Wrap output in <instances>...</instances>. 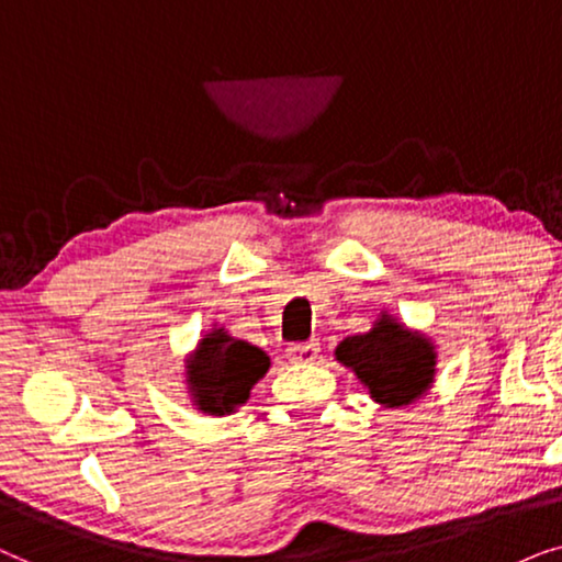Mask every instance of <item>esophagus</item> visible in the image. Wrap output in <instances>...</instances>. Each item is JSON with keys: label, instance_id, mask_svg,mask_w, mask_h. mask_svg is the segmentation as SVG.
Here are the masks:
<instances>
[{"label": "esophagus", "instance_id": "34e87169", "mask_svg": "<svg viewBox=\"0 0 562 562\" xmlns=\"http://www.w3.org/2000/svg\"><path fill=\"white\" fill-rule=\"evenodd\" d=\"M318 351H321V344H318V341L290 344V347H288V357H290V362L308 364V362H316V359H318Z\"/></svg>", "mask_w": 562, "mask_h": 562}]
</instances>
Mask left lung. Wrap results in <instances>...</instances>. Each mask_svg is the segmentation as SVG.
I'll return each mask as SVG.
<instances>
[{
	"label": "left lung",
	"instance_id": "1",
	"mask_svg": "<svg viewBox=\"0 0 562 562\" xmlns=\"http://www.w3.org/2000/svg\"><path fill=\"white\" fill-rule=\"evenodd\" d=\"M336 359L368 387L372 401L401 408L422 398L434 383L437 351L424 334L408 331L398 318L383 313L368 334L347 336Z\"/></svg>",
	"mask_w": 562,
	"mask_h": 562
}]
</instances>
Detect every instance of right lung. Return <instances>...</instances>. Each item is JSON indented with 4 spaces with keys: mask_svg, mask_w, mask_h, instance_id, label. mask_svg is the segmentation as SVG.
I'll return each mask as SVG.
<instances>
[{
    "mask_svg": "<svg viewBox=\"0 0 562 562\" xmlns=\"http://www.w3.org/2000/svg\"><path fill=\"white\" fill-rule=\"evenodd\" d=\"M267 370L269 357L259 347L213 328L187 359V393L207 416L234 414Z\"/></svg>",
    "mask_w": 562,
    "mask_h": 562,
    "instance_id": "obj_1",
    "label": "right lung"
}]
</instances>
